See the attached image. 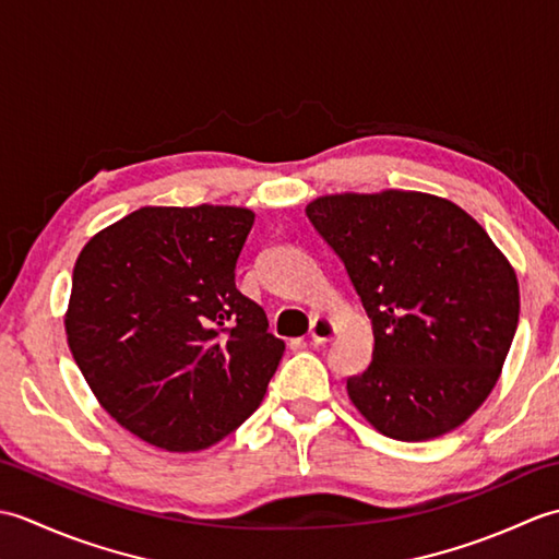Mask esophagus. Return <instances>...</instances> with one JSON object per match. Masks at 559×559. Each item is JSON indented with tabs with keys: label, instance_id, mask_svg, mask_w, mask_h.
<instances>
[{
	"label": "esophagus",
	"instance_id": "obj_1",
	"mask_svg": "<svg viewBox=\"0 0 559 559\" xmlns=\"http://www.w3.org/2000/svg\"><path fill=\"white\" fill-rule=\"evenodd\" d=\"M334 336V324H331L329 317H314V322L310 326V338L314 343H326Z\"/></svg>",
	"mask_w": 559,
	"mask_h": 559
}]
</instances>
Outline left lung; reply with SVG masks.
Segmentation results:
<instances>
[{
    "mask_svg": "<svg viewBox=\"0 0 559 559\" xmlns=\"http://www.w3.org/2000/svg\"><path fill=\"white\" fill-rule=\"evenodd\" d=\"M307 218L372 319V362L346 379L379 432L420 442L488 399L519 324L514 269L447 199L396 192L312 201Z\"/></svg>",
    "mask_w": 559,
    "mask_h": 559,
    "instance_id": "left-lung-1",
    "label": "left lung"
}]
</instances>
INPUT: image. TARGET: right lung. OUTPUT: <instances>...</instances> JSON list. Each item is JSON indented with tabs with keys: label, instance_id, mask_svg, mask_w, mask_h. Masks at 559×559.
Wrapping results in <instances>:
<instances>
[{
	"label": "right lung",
	"instance_id": "1",
	"mask_svg": "<svg viewBox=\"0 0 559 559\" xmlns=\"http://www.w3.org/2000/svg\"><path fill=\"white\" fill-rule=\"evenodd\" d=\"M254 213L144 206L81 249L67 338L100 406L168 451L216 444L257 411L283 358L235 286Z\"/></svg>",
	"mask_w": 559,
	"mask_h": 559
}]
</instances>
